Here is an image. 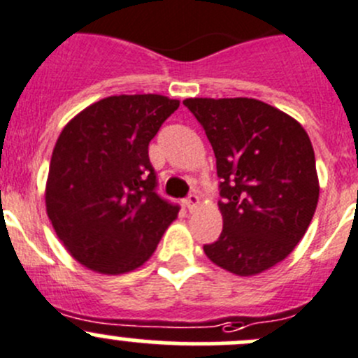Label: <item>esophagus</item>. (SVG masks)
I'll use <instances>...</instances> for the list:
<instances>
[{"instance_id":"1","label":"esophagus","mask_w":358,"mask_h":358,"mask_svg":"<svg viewBox=\"0 0 358 358\" xmlns=\"http://www.w3.org/2000/svg\"><path fill=\"white\" fill-rule=\"evenodd\" d=\"M197 206H199V196H197V194H190L185 199V208L189 209V211H194Z\"/></svg>"}]
</instances>
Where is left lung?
Segmentation results:
<instances>
[{
	"instance_id": "left-lung-1",
	"label": "left lung",
	"mask_w": 358,
	"mask_h": 358,
	"mask_svg": "<svg viewBox=\"0 0 358 358\" xmlns=\"http://www.w3.org/2000/svg\"><path fill=\"white\" fill-rule=\"evenodd\" d=\"M216 157L223 230L204 244L213 263L255 275L301 241L319 201L315 154L298 121L255 99L183 100Z\"/></svg>"
}]
</instances>
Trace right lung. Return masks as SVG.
Segmentation results:
<instances>
[{
	"mask_svg": "<svg viewBox=\"0 0 358 358\" xmlns=\"http://www.w3.org/2000/svg\"><path fill=\"white\" fill-rule=\"evenodd\" d=\"M180 107L162 95L107 96L62 129L46 211L67 251L100 273L138 268L180 211L157 194L149 143Z\"/></svg>",
	"mask_w": 358,
	"mask_h": 358,
	"instance_id": "add662e5",
	"label": "right lung"
}]
</instances>
